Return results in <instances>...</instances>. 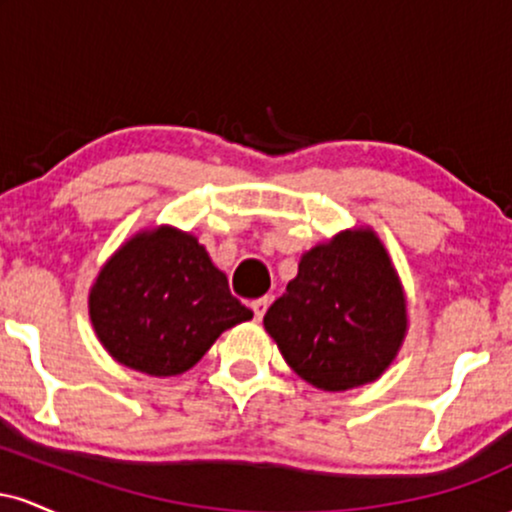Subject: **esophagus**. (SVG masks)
<instances>
[{"instance_id":"1","label":"esophagus","mask_w":512,"mask_h":512,"mask_svg":"<svg viewBox=\"0 0 512 512\" xmlns=\"http://www.w3.org/2000/svg\"><path fill=\"white\" fill-rule=\"evenodd\" d=\"M250 308H252V313H255V320L260 322L269 308V298H257V301L250 303Z\"/></svg>"}]
</instances>
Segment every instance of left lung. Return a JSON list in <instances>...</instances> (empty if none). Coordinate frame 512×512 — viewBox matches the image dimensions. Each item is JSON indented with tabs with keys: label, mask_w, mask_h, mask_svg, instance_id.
I'll list each match as a JSON object with an SVG mask.
<instances>
[{
	"label": "left lung",
	"mask_w": 512,
	"mask_h": 512,
	"mask_svg": "<svg viewBox=\"0 0 512 512\" xmlns=\"http://www.w3.org/2000/svg\"><path fill=\"white\" fill-rule=\"evenodd\" d=\"M264 330L317 390L375 383L409 330L407 293L378 233L346 228L303 252L296 279L264 315Z\"/></svg>",
	"instance_id": "1"
}]
</instances>
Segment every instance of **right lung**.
Wrapping results in <instances>:
<instances>
[{
    "mask_svg": "<svg viewBox=\"0 0 512 512\" xmlns=\"http://www.w3.org/2000/svg\"><path fill=\"white\" fill-rule=\"evenodd\" d=\"M88 317L117 363L170 378L195 366L252 310L231 296L197 236L161 223L134 233L105 260L88 291Z\"/></svg>",
    "mask_w": 512,
    "mask_h": 512,
    "instance_id": "add662e5",
    "label": "right lung"
}]
</instances>
